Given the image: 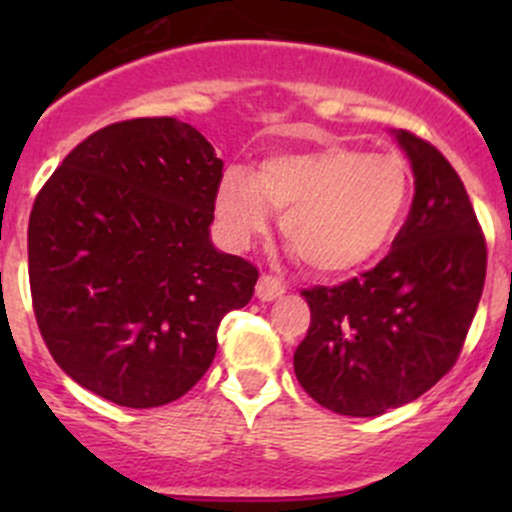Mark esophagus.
Here are the masks:
<instances>
[{
	"mask_svg": "<svg viewBox=\"0 0 512 512\" xmlns=\"http://www.w3.org/2000/svg\"><path fill=\"white\" fill-rule=\"evenodd\" d=\"M255 294H257V299H262V302H272V299H277L285 294V285H282L277 277L262 275L260 282H257Z\"/></svg>",
	"mask_w": 512,
	"mask_h": 512,
	"instance_id": "obj_1",
	"label": "esophagus"
}]
</instances>
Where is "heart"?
<instances>
[{
    "label": "heart",
    "mask_w": 512,
    "mask_h": 512,
    "mask_svg": "<svg viewBox=\"0 0 512 512\" xmlns=\"http://www.w3.org/2000/svg\"><path fill=\"white\" fill-rule=\"evenodd\" d=\"M406 203L404 160L352 146L280 153L262 160L257 173L235 165L218 188V215L232 242L265 235L277 210L287 245L319 275H344L374 260L399 230Z\"/></svg>",
    "instance_id": "1"
}]
</instances>
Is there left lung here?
I'll return each mask as SVG.
<instances>
[{
	"label": "left lung",
	"instance_id": "1",
	"mask_svg": "<svg viewBox=\"0 0 512 512\" xmlns=\"http://www.w3.org/2000/svg\"><path fill=\"white\" fill-rule=\"evenodd\" d=\"M416 178L391 252L359 277L302 289L312 322L294 374L324 409L381 416L456 364L483 294L485 237L463 180L436 146L396 131Z\"/></svg>",
	"mask_w": 512,
	"mask_h": 512
}]
</instances>
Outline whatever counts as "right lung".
Here are the masks:
<instances>
[{"label":"right lung","mask_w":512,"mask_h":512,"mask_svg":"<svg viewBox=\"0 0 512 512\" xmlns=\"http://www.w3.org/2000/svg\"><path fill=\"white\" fill-rule=\"evenodd\" d=\"M223 160L190 123L133 118L81 141L29 218L34 317L56 364L128 409L188 394L245 307L252 262L210 242Z\"/></svg>","instance_id":"add662e5"}]
</instances>
